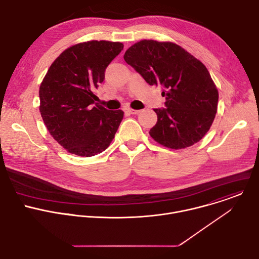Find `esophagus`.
<instances>
[{"instance_id":"obj_1","label":"esophagus","mask_w":259,"mask_h":259,"mask_svg":"<svg viewBox=\"0 0 259 259\" xmlns=\"http://www.w3.org/2000/svg\"><path fill=\"white\" fill-rule=\"evenodd\" d=\"M127 110V113H129V114H131V115H137V114H139L140 113V110L139 109H133V108H127L126 109Z\"/></svg>"}]
</instances>
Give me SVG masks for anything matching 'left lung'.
I'll return each instance as SVG.
<instances>
[{"label": "left lung", "mask_w": 259, "mask_h": 259, "mask_svg": "<svg viewBox=\"0 0 259 259\" xmlns=\"http://www.w3.org/2000/svg\"><path fill=\"white\" fill-rule=\"evenodd\" d=\"M151 86H162L164 108H155L157 124L150 135L172 150L186 149L209 131L218 103V91L206 66L171 42L142 40L124 55Z\"/></svg>", "instance_id": "1"}]
</instances>
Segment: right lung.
Returning <instances> with one entry per match:
<instances>
[{
  "instance_id": "obj_1",
  "label": "right lung",
  "mask_w": 259,
  "mask_h": 259,
  "mask_svg": "<svg viewBox=\"0 0 259 259\" xmlns=\"http://www.w3.org/2000/svg\"><path fill=\"white\" fill-rule=\"evenodd\" d=\"M120 42L89 41L64 50L40 86V113L52 137L73 155L92 157L109 146L123 120L121 109L95 103L94 89L120 54Z\"/></svg>"
}]
</instances>
